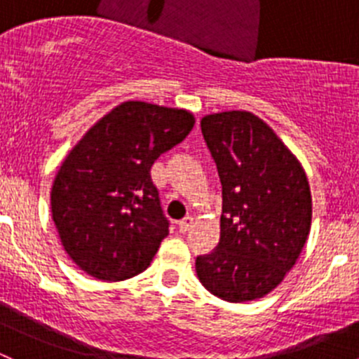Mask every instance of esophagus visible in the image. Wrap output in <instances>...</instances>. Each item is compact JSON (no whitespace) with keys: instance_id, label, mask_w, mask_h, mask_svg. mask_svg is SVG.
<instances>
[{"instance_id":"34e87169","label":"esophagus","mask_w":359,"mask_h":359,"mask_svg":"<svg viewBox=\"0 0 359 359\" xmlns=\"http://www.w3.org/2000/svg\"><path fill=\"white\" fill-rule=\"evenodd\" d=\"M177 226H179L180 233H187V231L193 227V217H189V215L184 217L182 220H179V224H177Z\"/></svg>"}]
</instances>
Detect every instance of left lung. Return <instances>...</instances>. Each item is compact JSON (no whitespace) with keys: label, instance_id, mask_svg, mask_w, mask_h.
<instances>
[{"label":"left lung","instance_id":"obj_1","mask_svg":"<svg viewBox=\"0 0 359 359\" xmlns=\"http://www.w3.org/2000/svg\"><path fill=\"white\" fill-rule=\"evenodd\" d=\"M201 133L222 184V215L219 245L196 257L198 278L227 302L260 299L283 281L309 236L306 172L252 112L205 116Z\"/></svg>","mask_w":359,"mask_h":359}]
</instances>
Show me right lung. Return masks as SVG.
I'll list each match as a JSON object with an SVG mask.
<instances>
[{
    "instance_id": "right-lung-1",
    "label": "right lung",
    "mask_w": 359,
    "mask_h": 359,
    "mask_svg": "<svg viewBox=\"0 0 359 359\" xmlns=\"http://www.w3.org/2000/svg\"><path fill=\"white\" fill-rule=\"evenodd\" d=\"M193 126L191 112L130 100L97 121L67 154L50 194L52 217L79 269L119 281L149 266L170 227L151 166Z\"/></svg>"
}]
</instances>
